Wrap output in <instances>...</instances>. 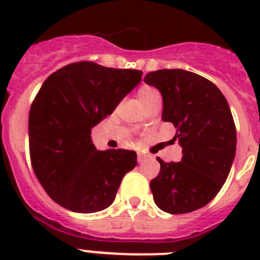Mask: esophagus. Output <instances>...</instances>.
<instances>
[{"instance_id": "esophagus-1", "label": "esophagus", "mask_w": 260, "mask_h": 260, "mask_svg": "<svg viewBox=\"0 0 260 260\" xmlns=\"http://www.w3.org/2000/svg\"><path fill=\"white\" fill-rule=\"evenodd\" d=\"M147 159H148V155H146V154H139L138 155V162L139 163L146 162Z\"/></svg>"}]
</instances>
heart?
Segmentation results:
<instances>
[{
	"label": "heart",
	"mask_w": 260,
	"mask_h": 260,
	"mask_svg": "<svg viewBox=\"0 0 260 260\" xmlns=\"http://www.w3.org/2000/svg\"><path fill=\"white\" fill-rule=\"evenodd\" d=\"M138 97L144 108L152 105L154 102L160 101V93L150 85H143V86L139 87Z\"/></svg>",
	"instance_id": "1"
}]
</instances>
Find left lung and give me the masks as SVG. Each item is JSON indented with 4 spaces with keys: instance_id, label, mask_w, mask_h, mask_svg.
<instances>
[{
    "instance_id": "1",
    "label": "left lung",
    "mask_w": 260,
    "mask_h": 260,
    "mask_svg": "<svg viewBox=\"0 0 260 260\" xmlns=\"http://www.w3.org/2000/svg\"><path fill=\"white\" fill-rule=\"evenodd\" d=\"M147 85L163 97V121L171 122L182 160L165 163L150 183L155 204L167 213L197 210L213 200L232 167L236 126L230 105L209 79L179 69L151 71Z\"/></svg>"
}]
</instances>
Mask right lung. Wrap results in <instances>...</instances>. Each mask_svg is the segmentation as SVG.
<instances>
[{"label":"right lung","mask_w":260,"mask_h":260,"mask_svg":"<svg viewBox=\"0 0 260 260\" xmlns=\"http://www.w3.org/2000/svg\"><path fill=\"white\" fill-rule=\"evenodd\" d=\"M142 74L82 60L44 81L29 110V155L35 175L56 204L77 213L112 205L124 175L138 165V155L121 148L97 150L90 134Z\"/></svg>","instance_id":"add662e5"}]
</instances>
